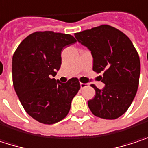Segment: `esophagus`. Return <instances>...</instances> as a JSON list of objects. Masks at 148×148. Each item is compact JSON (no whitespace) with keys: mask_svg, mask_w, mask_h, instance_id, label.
<instances>
[{"mask_svg":"<svg viewBox=\"0 0 148 148\" xmlns=\"http://www.w3.org/2000/svg\"><path fill=\"white\" fill-rule=\"evenodd\" d=\"M87 86H88L87 83H80V88H86Z\"/></svg>","mask_w":148,"mask_h":148,"instance_id":"34e87169","label":"esophagus"}]
</instances>
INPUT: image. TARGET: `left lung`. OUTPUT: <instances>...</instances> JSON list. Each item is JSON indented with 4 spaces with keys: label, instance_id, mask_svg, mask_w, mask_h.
<instances>
[{
    "label": "left lung",
    "instance_id": "left-lung-1",
    "mask_svg": "<svg viewBox=\"0 0 148 148\" xmlns=\"http://www.w3.org/2000/svg\"><path fill=\"white\" fill-rule=\"evenodd\" d=\"M77 41L91 52L93 71L103 72L105 87L95 89V96L88 101L92 113L105 119L122 116L133 101L138 88L140 63L130 38L118 29L101 25L75 33Z\"/></svg>",
    "mask_w": 148,
    "mask_h": 148
}]
</instances>
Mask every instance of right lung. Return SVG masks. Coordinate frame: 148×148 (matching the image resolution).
I'll use <instances>...</instances> for the list:
<instances>
[{"mask_svg": "<svg viewBox=\"0 0 148 148\" xmlns=\"http://www.w3.org/2000/svg\"><path fill=\"white\" fill-rule=\"evenodd\" d=\"M76 42L69 34L38 31L23 40L12 56L15 92L28 114L42 123L65 119L80 89L77 77L65 83L51 78L60 68L62 49Z\"/></svg>", "mask_w": 148, "mask_h": 148, "instance_id": "obj_1", "label": "right lung"}]
</instances>
